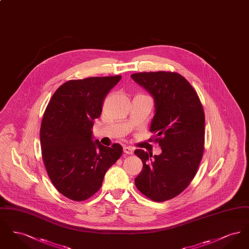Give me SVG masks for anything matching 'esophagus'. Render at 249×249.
Instances as JSON below:
<instances>
[{
	"label": "esophagus",
	"instance_id": "obj_1",
	"mask_svg": "<svg viewBox=\"0 0 249 249\" xmlns=\"http://www.w3.org/2000/svg\"><path fill=\"white\" fill-rule=\"evenodd\" d=\"M123 151H124V153H126V154L131 155L133 153V149H132V147H130V146H124V147H123Z\"/></svg>",
	"mask_w": 249,
	"mask_h": 249
}]
</instances>
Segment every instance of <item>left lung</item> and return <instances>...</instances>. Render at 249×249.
Returning <instances> with one entry per match:
<instances>
[{
	"label": "left lung",
	"mask_w": 249,
	"mask_h": 249,
	"mask_svg": "<svg viewBox=\"0 0 249 249\" xmlns=\"http://www.w3.org/2000/svg\"><path fill=\"white\" fill-rule=\"evenodd\" d=\"M131 78L154 97L150 132L162 152L136 149L142 170L137 190L154 201H165L186 190L195 177L204 150V112L190 82L175 71H143Z\"/></svg>",
	"instance_id": "8db88e82"
}]
</instances>
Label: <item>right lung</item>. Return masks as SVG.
I'll list each match as a JSON object with an SVG mask.
<instances>
[{
	"instance_id": "1",
	"label": "right lung",
	"mask_w": 249,
	"mask_h": 249,
	"mask_svg": "<svg viewBox=\"0 0 249 249\" xmlns=\"http://www.w3.org/2000/svg\"><path fill=\"white\" fill-rule=\"evenodd\" d=\"M121 75L88 77L62 84L51 97L40 129L42 158L53 186L71 201H82L101 189L122 146L92 141L93 120Z\"/></svg>"
}]
</instances>
